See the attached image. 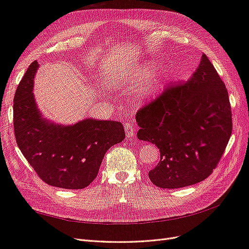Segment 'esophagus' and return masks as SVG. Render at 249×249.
I'll use <instances>...</instances> for the list:
<instances>
[{"label": "esophagus", "mask_w": 249, "mask_h": 249, "mask_svg": "<svg viewBox=\"0 0 249 249\" xmlns=\"http://www.w3.org/2000/svg\"><path fill=\"white\" fill-rule=\"evenodd\" d=\"M124 130H125V134H126V137H133L135 135V130H134V126L131 123H125L124 124Z\"/></svg>", "instance_id": "1"}]
</instances>
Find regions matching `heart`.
Here are the masks:
<instances>
[{
	"label": "heart",
	"mask_w": 249,
	"mask_h": 249,
	"mask_svg": "<svg viewBox=\"0 0 249 249\" xmlns=\"http://www.w3.org/2000/svg\"><path fill=\"white\" fill-rule=\"evenodd\" d=\"M139 73H146L148 72V69L146 66H142L138 70ZM162 87V79L158 76L150 77L145 82L143 83L142 89H141V95L145 99H149V97H153Z\"/></svg>",
	"instance_id": "heart-1"
}]
</instances>
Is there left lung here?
I'll return each mask as SVG.
<instances>
[{"instance_id": "1", "label": "left lung", "mask_w": 249, "mask_h": 249, "mask_svg": "<svg viewBox=\"0 0 249 249\" xmlns=\"http://www.w3.org/2000/svg\"><path fill=\"white\" fill-rule=\"evenodd\" d=\"M137 137L160 149L148 172L164 189L194 185L216 168L231 135V110L224 83L203 54L192 77L137 111Z\"/></svg>"}]
</instances>
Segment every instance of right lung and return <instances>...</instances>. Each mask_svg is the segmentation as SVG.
<instances>
[{
  "label": "right lung",
  "instance_id": "add662e5",
  "mask_svg": "<svg viewBox=\"0 0 249 249\" xmlns=\"http://www.w3.org/2000/svg\"><path fill=\"white\" fill-rule=\"evenodd\" d=\"M34 61L21 79L13 101V126L20 152L48 185L83 189L92 183L107 150L124 137L122 123L86 118L72 125L44 119L33 95Z\"/></svg>",
  "mask_w": 249,
  "mask_h": 249
}]
</instances>
